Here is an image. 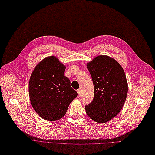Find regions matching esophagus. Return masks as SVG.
I'll list each match as a JSON object with an SVG mask.
<instances>
[{
    "label": "esophagus",
    "mask_w": 155,
    "mask_h": 155,
    "mask_svg": "<svg viewBox=\"0 0 155 155\" xmlns=\"http://www.w3.org/2000/svg\"><path fill=\"white\" fill-rule=\"evenodd\" d=\"M81 91H82L81 89V88H79V89H78V90H77V92H78V94H80L81 93Z\"/></svg>",
    "instance_id": "1"
}]
</instances>
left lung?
Wrapping results in <instances>:
<instances>
[{
    "instance_id": "obj_1",
    "label": "left lung",
    "mask_w": 155,
    "mask_h": 155,
    "mask_svg": "<svg viewBox=\"0 0 155 155\" xmlns=\"http://www.w3.org/2000/svg\"><path fill=\"white\" fill-rule=\"evenodd\" d=\"M94 85V98L85 106L87 115L98 123L112 119L126 101L128 84L122 66L114 58L99 55L87 64Z\"/></svg>"
}]
</instances>
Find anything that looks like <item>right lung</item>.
Listing matches in <instances>:
<instances>
[{"mask_svg": "<svg viewBox=\"0 0 155 155\" xmlns=\"http://www.w3.org/2000/svg\"><path fill=\"white\" fill-rule=\"evenodd\" d=\"M65 66L54 56L43 59L34 69L29 82L31 104L41 118L55 121L64 116L78 93L64 75Z\"/></svg>", "mask_w": 155, "mask_h": 155, "instance_id": "obj_1", "label": "right lung"}]
</instances>
